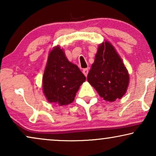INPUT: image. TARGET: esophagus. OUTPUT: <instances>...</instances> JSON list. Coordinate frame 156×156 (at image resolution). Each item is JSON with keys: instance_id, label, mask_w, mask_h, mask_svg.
<instances>
[{"instance_id": "1", "label": "esophagus", "mask_w": 156, "mask_h": 156, "mask_svg": "<svg viewBox=\"0 0 156 156\" xmlns=\"http://www.w3.org/2000/svg\"><path fill=\"white\" fill-rule=\"evenodd\" d=\"M82 72H83V74H84L85 76H87V74H88V72H89V69H87V68H86V69H84L82 70Z\"/></svg>"}]
</instances>
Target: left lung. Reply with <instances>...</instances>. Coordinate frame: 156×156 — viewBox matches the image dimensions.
<instances>
[{"label":"left lung","instance_id":"left-lung-1","mask_svg":"<svg viewBox=\"0 0 156 156\" xmlns=\"http://www.w3.org/2000/svg\"><path fill=\"white\" fill-rule=\"evenodd\" d=\"M87 81L105 101H115L126 92L129 72L116 49L107 40L98 47Z\"/></svg>","mask_w":156,"mask_h":156}]
</instances>
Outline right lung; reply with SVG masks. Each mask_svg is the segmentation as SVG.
<instances>
[{
	"label": "right lung",
	"instance_id": "right-lung-1",
	"mask_svg": "<svg viewBox=\"0 0 156 156\" xmlns=\"http://www.w3.org/2000/svg\"><path fill=\"white\" fill-rule=\"evenodd\" d=\"M85 80L77 66L68 60L62 48L57 45L50 50L42 76V91L50 103L71 104Z\"/></svg>",
	"mask_w": 156,
	"mask_h": 156
}]
</instances>
